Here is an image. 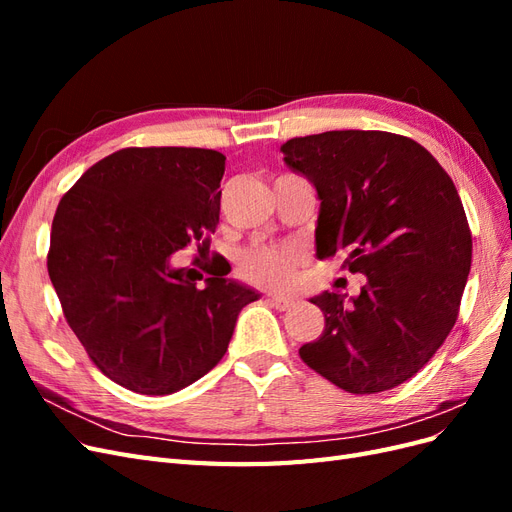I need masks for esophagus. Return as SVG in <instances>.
<instances>
[{"label":"esophagus","instance_id":"1","mask_svg":"<svg viewBox=\"0 0 512 512\" xmlns=\"http://www.w3.org/2000/svg\"><path fill=\"white\" fill-rule=\"evenodd\" d=\"M267 303L273 305L275 309H280V312H286V309H290L294 305L292 299H286V297H273V294H269L267 297Z\"/></svg>","mask_w":512,"mask_h":512}]
</instances>
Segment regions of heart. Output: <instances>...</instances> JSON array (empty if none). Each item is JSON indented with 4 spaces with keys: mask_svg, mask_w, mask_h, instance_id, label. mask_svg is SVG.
<instances>
[{
    "mask_svg": "<svg viewBox=\"0 0 512 512\" xmlns=\"http://www.w3.org/2000/svg\"><path fill=\"white\" fill-rule=\"evenodd\" d=\"M301 262L303 254L297 247L254 245L239 256L237 269L245 282L271 290H288L297 282Z\"/></svg>",
    "mask_w": 512,
    "mask_h": 512,
    "instance_id": "b5f03b06",
    "label": "heart"
}]
</instances>
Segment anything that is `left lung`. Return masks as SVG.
Returning a JSON list of instances; mask_svg holds the SVG:
<instances>
[{
  "instance_id": "left-lung-1",
  "label": "left lung",
  "mask_w": 512,
  "mask_h": 512,
  "mask_svg": "<svg viewBox=\"0 0 512 512\" xmlns=\"http://www.w3.org/2000/svg\"><path fill=\"white\" fill-rule=\"evenodd\" d=\"M284 162L320 198L316 256L344 254L367 275L359 297L312 299L324 331L301 346L307 367L354 395L382 393L423 369L455 327L472 232L453 179L408 136L333 130L290 138Z\"/></svg>"
}]
</instances>
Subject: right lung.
Here are the masks:
<instances>
[{"mask_svg": "<svg viewBox=\"0 0 512 512\" xmlns=\"http://www.w3.org/2000/svg\"><path fill=\"white\" fill-rule=\"evenodd\" d=\"M224 162L198 147L119 149L59 200L49 277L89 359L123 389L168 395L203 378L258 299L226 273L200 290L196 269L173 267L190 243L209 254Z\"/></svg>", "mask_w": 512, "mask_h": 512, "instance_id": "obj_1", "label": "right lung"}]
</instances>
